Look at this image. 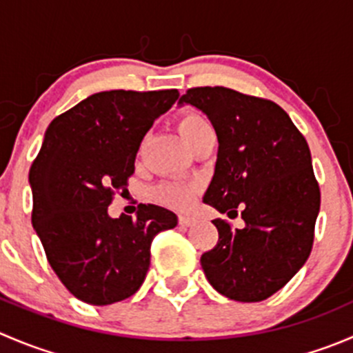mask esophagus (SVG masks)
Listing matches in <instances>:
<instances>
[{"label": "esophagus", "instance_id": "esophagus-1", "mask_svg": "<svg viewBox=\"0 0 353 353\" xmlns=\"http://www.w3.org/2000/svg\"><path fill=\"white\" fill-rule=\"evenodd\" d=\"M194 222H196V220H194L193 216L179 215V225H183V227H191V225H193Z\"/></svg>", "mask_w": 353, "mask_h": 353}]
</instances>
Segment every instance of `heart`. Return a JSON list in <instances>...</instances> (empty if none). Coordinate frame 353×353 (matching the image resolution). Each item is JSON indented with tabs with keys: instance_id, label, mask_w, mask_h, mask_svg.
<instances>
[{
	"instance_id": "heart-1",
	"label": "heart",
	"mask_w": 353,
	"mask_h": 353,
	"mask_svg": "<svg viewBox=\"0 0 353 353\" xmlns=\"http://www.w3.org/2000/svg\"><path fill=\"white\" fill-rule=\"evenodd\" d=\"M177 131H179V134L183 137V140L186 141L190 147H193L199 138L212 133V126H210V123L206 121L205 116L191 110V112L183 114L181 119L177 121ZM196 184L163 183L154 191V199L155 201L162 203V205L170 206V208L184 210L191 205V201L196 196Z\"/></svg>"
}]
</instances>
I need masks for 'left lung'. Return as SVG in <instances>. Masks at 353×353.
I'll return each instance as SVG.
<instances>
[{
    "label": "left lung",
    "instance_id": "left-lung-1",
    "mask_svg": "<svg viewBox=\"0 0 353 353\" xmlns=\"http://www.w3.org/2000/svg\"><path fill=\"white\" fill-rule=\"evenodd\" d=\"M193 105L219 140L215 172L203 203L244 229L213 220L219 243L201 268L219 294L259 302L280 290L307 261L319 213L311 152L288 114L275 102L225 87L190 88L179 105Z\"/></svg>",
    "mask_w": 353,
    "mask_h": 353
}]
</instances>
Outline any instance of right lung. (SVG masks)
<instances>
[{"mask_svg":"<svg viewBox=\"0 0 353 353\" xmlns=\"http://www.w3.org/2000/svg\"><path fill=\"white\" fill-rule=\"evenodd\" d=\"M177 90L99 92L52 119L28 172L32 225L71 294L94 305L131 297L150 266V245L177 215L140 205L134 219H112L114 191L134 172L141 140Z\"/></svg>","mask_w":353,"mask_h":353,"instance_id":"add662e5","label":"right lung"}]
</instances>
